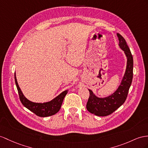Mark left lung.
Here are the masks:
<instances>
[{"label": "left lung", "instance_id": "obj_1", "mask_svg": "<svg viewBox=\"0 0 148 148\" xmlns=\"http://www.w3.org/2000/svg\"><path fill=\"white\" fill-rule=\"evenodd\" d=\"M119 45L124 51L127 58L126 69L119 88L111 96L100 98L96 96L91 90L89 89V97L86 108L90 113L98 116H106L111 114L123 105L126 101L129 89L131 85L133 76V58L124 37L117 34Z\"/></svg>", "mask_w": 148, "mask_h": 148}]
</instances>
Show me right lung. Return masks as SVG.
I'll list each match as a JSON object with an SVG mask.
<instances>
[{
  "mask_svg": "<svg viewBox=\"0 0 148 148\" xmlns=\"http://www.w3.org/2000/svg\"><path fill=\"white\" fill-rule=\"evenodd\" d=\"M14 77L21 102L26 108H27L29 109V110L32 111V112L34 113L35 114L39 117L51 116L55 114H56L60 110L64 100V98L67 94L68 90H64V92L60 93L59 96L55 97L54 99H52V101L49 102H47V103H33V102L28 100L27 98L24 96V94H22L19 86L18 85L16 76V73L14 74Z\"/></svg>",
  "mask_w": 148,
  "mask_h": 148,
  "instance_id": "right-lung-1",
  "label": "right lung"
}]
</instances>
